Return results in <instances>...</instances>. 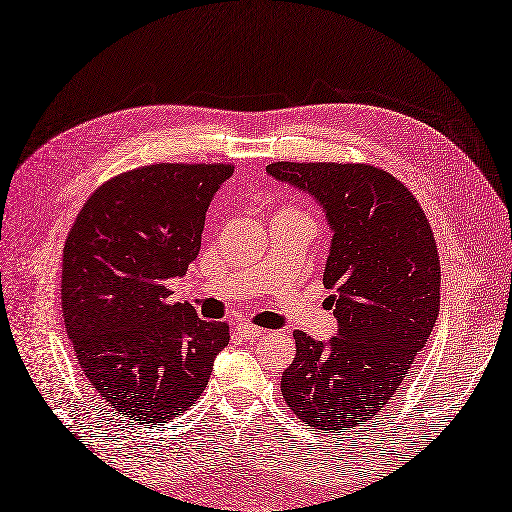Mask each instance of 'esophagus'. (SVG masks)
<instances>
[{"label": "esophagus", "mask_w": 512, "mask_h": 512, "mask_svg": "<svg viewBox=\"0 0 512 512\" xmlns=\"http://www.w3.org/2000/svg\"><path fill=\"white\" fill-rule=\"evenodd\" d=\"M237 330L243 334L245 339H258V337H262V328H258V326H254V324H248V322H241V324H237Z\"/></svg>", "instance_id": "obj_1"}]
</instances>
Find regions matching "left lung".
Listing matches in <instances>:
<instances>
[{
	"label": "left lung",
	"mask_w": 512,
	"mask_h": 512,
	"mask_svg": "<svg viewBox=\"0 0 512 512\" xmlns=\"http://www.w3.org/2000/svg\"><path fill=\"white\" fill-rule=\"evenodd\" d=\"M267 173L309 195L332 231L324 286L337 334L322 343L294 332L281 394L313 430L358 428L385 411L438 317L430 222L411 190L377 167L273 163Z\"/></svg>",
	"instance_id": "obj_1"
}]
</instances>
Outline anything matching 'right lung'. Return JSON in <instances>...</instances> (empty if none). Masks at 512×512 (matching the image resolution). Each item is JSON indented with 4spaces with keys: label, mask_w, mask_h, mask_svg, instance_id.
Masks as SVG:
<instances>
[{
    "label": "right lung",
    "mask_w": 512,
    "mask_h": 512,
    "mask_svg": "<svg viewBox=\"0 0 512 512\" xmlns=\"http://www.w3.org/2000/svg\"><path fill=\"white\" fill-rule=\"evenodd\" d=\"M231 165H148L93 192L63 250L61 307L88 385L139 426L197 402L228 345L224 322L169 303L199 256L205 214Z\"/></svg>",
    "instance_id": "1"
}]
</instances>
